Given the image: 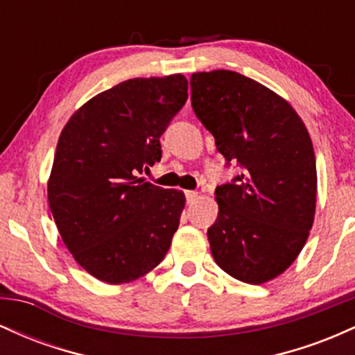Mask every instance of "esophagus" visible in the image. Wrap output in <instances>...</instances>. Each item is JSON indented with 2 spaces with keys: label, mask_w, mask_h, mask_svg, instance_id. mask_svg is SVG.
<instances>
[{
  "label": "esophagus",
  "mask_w": 355,
  "mask_h": 355,
  "mask_svg": "<svg viewBox=\"0 0 355 355\" xmlns=\"http://www.w3.org/2000/svg\"><path fill=\"white\" fill-rule=\"evenodd\" d=\"M197 197H198V193H197V191H193V190H187V191H185V198H187V203H193L195 200H197Z\"/></svg>",
  "instance_id": "1"
}]
</instances>
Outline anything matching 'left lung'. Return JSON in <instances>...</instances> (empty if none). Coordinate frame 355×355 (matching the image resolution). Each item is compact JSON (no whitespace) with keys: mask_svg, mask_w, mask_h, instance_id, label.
Segmentation results:
<instances>
[{"mask_svg":"<svg viewBox=\"0 0 355 355\" xmlns=\"http://www.w3.org/2000/svg\"><path fill=\"white\" fill-rule=\"evenodd\" d=\"M191 108L227 166L242 172L215 189L218 217L207 230L223 272L263 284L291 267L307 242L317 197L312 140L277 93L237 71L193 73Z\"/></svg>","mask_w":355,"mask_h":355,"instance_id":"obj_1","label":"left lung"}]
</instances>
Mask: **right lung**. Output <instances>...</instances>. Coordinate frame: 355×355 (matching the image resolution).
Returning <instances> with one entry per match:
<instances>
[{"label":"right lung","mask_w":355,"mask_h":355,"mask_svg":"<svg viewBox=\"0 0 355 355\" xmlns=\"http://www.w3.org/2000/svg\"><path fill=\"white\" fill-rule=\"evenodd\" d=\"M187 89L183 75L121 81L87 101L61 132L48 202L64 245L98 280L132 282L168 252L185 195L137 173L160 162V137Z\"/></svg>","instance_id":"1"}]
</instances>
